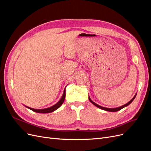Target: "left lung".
Wrapping results in <instances>:
<instances>
[{"instance_id":"left-lung-1","label":"left lung","mask_w":151,"mask_h":151,"mask_svg":"<svg viewBox=\"0 0 151 151\" xmlns=\"http://www.w3.org/2000/svg\"><path fill=\"white\" fill-rule=\"evenodd\" d=\"M136 95H137V93H136V94L134 95V96L132 99V100H130L128 102L127 104H125V105H122V106H119V107H116V108H106V107H104V106H100V105H98V104H95L94 101H92V100H91V99L90 98V96H88V99H89V100H90V101L91 102V103L93 104L95 106H96V107H98V108H99V109H102V110H105V111H111V112H114V111H119V110H121V109H122L123 108L125 107V106H128L129 105H130L131 103H132V101L134 100V99L135 98Z\"/></svg>"}]
</instances>
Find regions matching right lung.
<instances>
[{"instance_id": "add662e5", "label": "right lung", "mask_w": 151, "mask_h": 151, "mask_svg": "<svg viewBox=\"0 0 151 151\" xmlns=\"http://www.w3.org/2000/svg\"><path fill=\"white\" fill-rule=\"evenodd\" d=\"M65 95H66V91H65V89L64 92H63V94L62 95V97L59 100V101H58V103H56L55 105L50 106V107H49V108H46V109H32L31 107H29V106H25L28 109H29L30 110H32L33 111H35V112H37V113H40V114L51 113V112H52V111H55L56 110H57L58 108H60V106L62 105L63 102H64L65 99Z\"/></svg>"}]
</instances>
